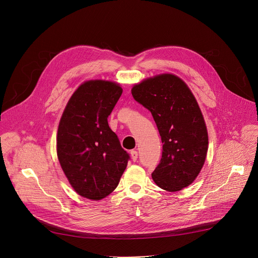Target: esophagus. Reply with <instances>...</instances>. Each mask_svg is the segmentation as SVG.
I'll return each instance as SVG.
<instances>
[{
	"label": "esophagus",
	"instance_id": "obj_1",
	"mask_svg": "<svg viewBox=\"0 0 258 258\" xmlns=\"http://www.w3.org/2000/svg\"><path fill=\"white\" fill-rule=\"evenodd\" d=\"M131 156H132L133 161H137V159H138V152L136 150H132L131 151Z\"/></svg>",
	"mask_w": 258,
	"mask_h": 258
}]
</instances>
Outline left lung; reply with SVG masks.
Masks as SVG:
<instances>
[{"mask_svg": "<svg viewBox=\"0 0 258 258\" xmlns=\"http://www.w3.org/2000/svg\"><path fill=\"white\" fill-rule=\"evenodd\" d=\"M132 95L151 112L163 144L153 180L168 192L188 187L199 174L208 149L207 128L194 95L169 73L134 86Z\"/></svg>", "mask_w": 258, "mask_h": 258, "instance_id": "8db88e82", "label": "left lung"}]
</instances>
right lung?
<instances>
[{
  "instance_id": "add662e5",
  "label": "right lung",
  "mask_w": 258,
  "mask_h": 258,
  "mask_svg": "<svg viewBox=\"0 0 258 258\" xmlns=\"http://www.w3.org/2000/svg\"><path fill=\"white\" fill-rule=\"evenodd\" d=\"M121 94L115 83L88 81L73 93L59 122L60 165L75 191L91 200L115 190L130 160L107 120Z\"/></svg>"
}]
</instances>
